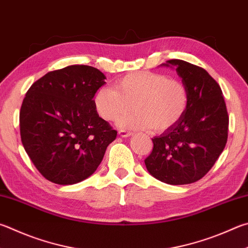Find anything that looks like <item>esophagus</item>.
I'll return each instance as SVG.
<instances>
[{"instance_id": "obj_1", "label": "esophagus", "mask_w": 248, "mask_h": 248, "mask_svg": "<svg viewBox=\"0 0 248 248\" xmlns=\"http://www.w3.org/2000/svg\"><path fill=\"white\" fill-rule=\"evenodd\" d=\"M118 133H119V136L123 137V138H128V137H131L132 136V132L127 131V130H124V129L119 130Z\"/></svg>"}]
</instances>
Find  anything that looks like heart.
<instances>
[{"mask_svg":"<svg viewBox=\"0 0 248 248\" xmlns=\"http://www.w3.org/2000/svg\"><path fill=\"white\" fill-rule=\"evenodd\" d=\"M190 95L181 80L151 71L125 75L115 89L102 87L94 96L95 108L103 119H119L121 127L165 132L175 127L187 110Z\"/></svg>","mask_w":248,"mask_h":248,"instance_id":"b5f03b06","label":"heart"}]
</instances>
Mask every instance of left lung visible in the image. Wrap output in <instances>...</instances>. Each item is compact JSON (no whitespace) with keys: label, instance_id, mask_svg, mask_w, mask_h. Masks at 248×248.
<instances>
[{"label":"left lung","instance_id":"left-lung-1","mask_svg":"<svg viewBox=\"0 0 248 248\" xmlns=\"http://www.w3.org/2000/svg\"><path fill=\"white\" fill-rule=\"evenodd\" d=\"M163 66L174 67L190 103L175 127L152 139L154 147L144 161L154 178L181 186L199 181L217 161L228 141L229 116L220 85L205 69L181 60Z\"/></svg>","mask_w":248,"mask_h":248}]
</instances>
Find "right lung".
Returning a JSON list of instances; mask_svg holds the SVG:
<instances>
[{
  "instance_id": "right-lung-1",
  "label": "right lung",
  "mask_w": 248,
  "mask_h": 248,
  "mask_svg": "<svg viewBox=\"0 0 248 248\" xmlns=\"http://www.w3.org/2000/svg\"><path fill=\"white\" fill-rule=\"evenodd\" d=\"M106 77L73 65L49 71L31 85L19 112L25 151L44 178L61 186L95 172L117 131L98 116L93 97Z\"/></svg>"
}]
</instances>
